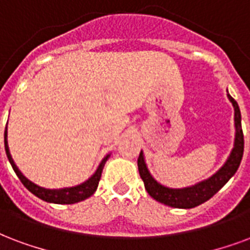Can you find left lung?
Returning a JSON list of instances; mask_svg holds the SVG:
<instances>
[{
  "label": "left lung",
  "mask_w": 250,
  "mask_h": 250,
  "mask_svg": "<svg viewBox=\"0 0 250 250\" xmlns=\"http://www.w3.org/2000/svg\"><path fill=\"white\" fill-rule=\"evenodd\" d=\"M228 99L232 103L234 108V145L230 151L227 162L223 165V167L213 174L211 178L206 181H202L194 186L185 187V188H170L166 186L161 185L154 179L149 172V168L146 166L145 157L141 151L138 157V171L144 181L145 188L147 194L159 203H163L168 207L174 208H194L199 204L207 202L216 194L223 186L229 181L230 178L237 171L244 154V134L241 127V113H240L239 104L236 103L233 97L228 93Z\"/></svg>",
  "instance_id": "left-lung-1"
}]
</instances>
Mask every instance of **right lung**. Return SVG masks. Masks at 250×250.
<instances>
[{
  "instance_id": "right-lung-1",
  "label": "right lung",
  "mask_w": 250,
  "mask_h": 250,
  "mask_svg": "<svg viewBox=\"0 0 250 250\" xmlns=\"http://www.w3.org/2000/svg\"><path fill=\"white\" fill-rule=\"evenodd\" d=\"M5 151H6L7 159H9V162H10L11 167L16 171L17 176H18L20 181L22 182V185L25 186L26 188L29 189L31 194H34L35 196H38L39 199H42L44 202H48V203L55 204L78 203V202L85 200V199L95 194V191L97 189V186H99V182H100L101 172H103L105 162L109 158V154H108V155L101 161V163L99 165V167H97V170L95 171V174H93L88 181L82 183V185L74 186V187H65V188L59 189H50L44 188V187H41V186L35 185V183H33L31 181H29V179L20 171V168L17 167V165L14 163L13 158H11L10 151H9V146H7V129H5Z\"/></svg>"
}]
</instances>
